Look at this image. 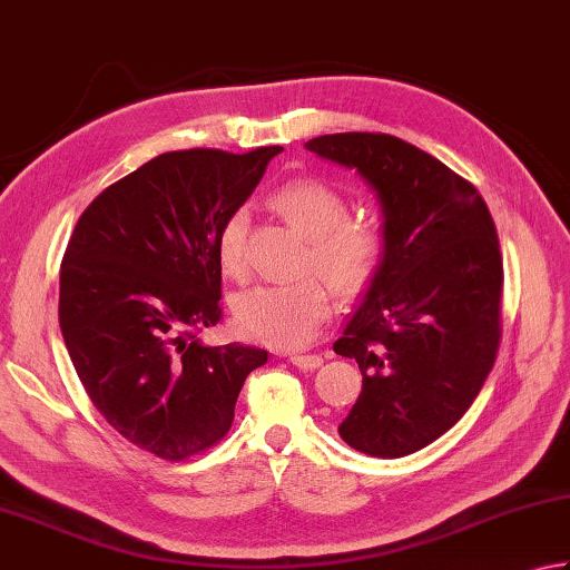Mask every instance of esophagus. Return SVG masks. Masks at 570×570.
I'll list each match as a JSON object with an SVG mask.
<instances>
[{"instance_id": "esophagus-1", "label": "esophagus", "mask_w": 570, "mask_h": 570, "mask_svg": "<svg viewBox=\"0 0 570 570\" xmlns=\"http://www.w3.org/2000/svg\"><path fill=\"white\" fill-rule=\"evenodd\" d=\"M288 361H292L294 366L308 368V371H314V368H318L321 364H324V358H321L318 354H292V356H288Z\"/></svg>"}]
</instances>
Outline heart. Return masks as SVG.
I'll use <instances>...</instances> for the list:
<instances>
[{
    "instance_id": "b5f03b06",
    "label": "heart",
    "mask_w": 570,
    "mask_h": 570,
    "mask_svg": "<svg viewBox=\"0 0 570 570\" xmlns=\"http://www.w3.org/2000/svg\"><path fill=\"white\" fill-rule=\"evenodd\" d=\"M276 209L308 239L306 268H316L341 294H358L376 276L386 244L374 224L348 222V204L334 186L296 179L274 194ZM246 214L234 212L216 242L222 272L242 278L246 272ZM334 314V292L324 278L256 286L234 304L239 334L274 348H302L318 336Z\"/></svg>"
}]
</instances>
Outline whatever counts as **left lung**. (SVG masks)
Returning a JSON list of instances; mask_svg holds the SVG:
<instances>
[{
	"mask_svg": "<svg viewBox=\"0 0 570 570\" xmlns=\"http://www.w3.org/2000/svg\"><path fill=\"white\" fill-rule=\"evenodd\" d=\"M306 149L356 169L384 219V258L334 344L364 376L338 436L366 456H409L469 411L493 368L499 236L473 184L409 141L346 131Z\"/></svg>",
	"mask_w": 570,
	"mask_h": 570,
	"instance_id": "left-lung-1",
	"label": "left lung"
}]
</instances>
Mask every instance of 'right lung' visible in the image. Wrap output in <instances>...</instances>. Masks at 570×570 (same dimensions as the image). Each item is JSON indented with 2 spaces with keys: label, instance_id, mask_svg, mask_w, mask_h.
<instances>
[{
  "label": "right lung",
  "instance_id": "obj_1",
  "mask_svg": "<svg viewBox=\"0 0 570 570\" xmlns=\"http://www.w3.org/2000/svg\"><path fill=\"white\" fill-rule=\"evenodd\" d=\"M282 147L159 154L79 216L59 274V326L91 403L134 446L167 461L232 429L264 348L206 346L222 318L224 222Z\"/></svg>",
  "mask_w": 570,
  "mask_h": 570
}]
</instances>
